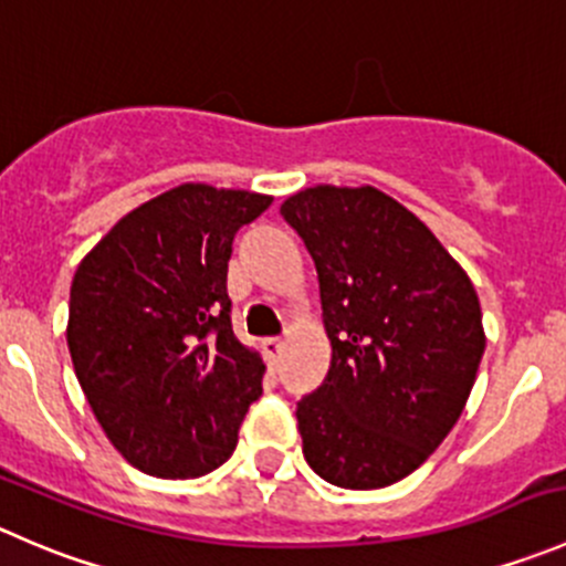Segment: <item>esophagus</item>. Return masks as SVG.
Listing matches in <instances>:
<instances>
[{"label": "esophagus", "mask_w": 566, "mask_h": 566, "mask_svg": "<svg viewBox=\"0 0 566 566\" xmlns=\"http://www.w3.org/2000/svg\"><path fill=\"white\" fill-rule=\"evenodd\" d=\"M261 352H264V357L270 360V366H275L277 357H281V352H283V340L281 338H264L261 340Z\"/></svg>", "instance_id": "obj_1"}]
</instances>
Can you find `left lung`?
<instances>
[{
    "label": "left lung",
    "mask_w": 566,
    "mask_h": 566,
    "mask_svg": "<svg viewBox=\"0 0 566 566\" xmlns=\"http://www.w3.org/2000/svg\"><path fill=\"white\" fill-rule=\"evenodd\" d=\"M281 214L318 275L333 357L296 405L302 454L324 481L379 490L432 457L460 421L484 355L468 272L377 187L316 184Z\"/></svg>",
    "instance_id": "8db88e82"
}]
</instances>
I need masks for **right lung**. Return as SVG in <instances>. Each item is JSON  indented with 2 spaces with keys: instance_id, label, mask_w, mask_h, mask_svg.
<instances>
[{
  "instance_id": "add662e5",
  "label": "right lung",
  "mask_w": 566,
  "mask_h": 566,
  "mask_svg": "<svg viewBox=\"0 0 566 566\" xmlns=\"http://www.w3.org/2000/svg\"><path fill=\"white\" fill-rule=\"evenodd\" d=\"M270 203L181 184L120 217L76 266L65 329L76 379L137 471L198 479L237 449L266 366L233 335L228 261Z\"/></svg>"
}]
</instances>
